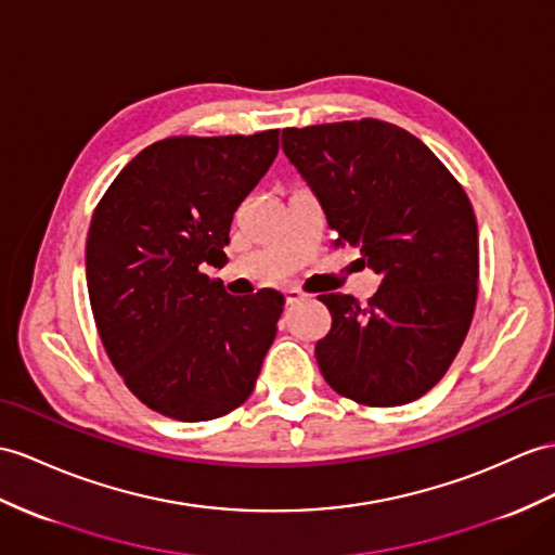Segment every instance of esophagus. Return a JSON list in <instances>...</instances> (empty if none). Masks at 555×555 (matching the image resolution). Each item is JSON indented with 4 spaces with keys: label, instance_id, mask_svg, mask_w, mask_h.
I'll use <instances>...</instances> for the list:
<instances>
[{
    "label": "esophagus",
    "instance_id": "obj_1",
    "mask_svg": "<svg viewBox=\"0 0 555 555\" xmlns=\"http://www.w3.org/2000/svg\"><path fill=\"white\" fill-rule=\"evenodd\" d=\"M306 292H301L299 287H287L285 289V301L292 306V304H299V301H304L306 299Z\"/></svg>",
    "mask_w": 555,
    "mask_h": 555
}]
</instances>
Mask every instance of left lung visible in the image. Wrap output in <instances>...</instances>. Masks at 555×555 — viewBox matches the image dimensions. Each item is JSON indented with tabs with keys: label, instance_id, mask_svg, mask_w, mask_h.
<instances>
[{
	"label": "left lung",
	"instance_id": "left-lung-1",
	"mask_svg": "<svg viewBox=\"0 0 555 555\" xmlns=\"http://www.w3.org/2000/svg\"><path fill=\"white\" fill-rule=\"evenodd\" d=\"M334 247H356L382 285L367 304L324 294L315 344L336 393L396 408L434 388L462 348L478 296V225L464 188L428 147L379 119L282 131Z\"/></svg>",
	"mask_w": 555,
	"mask_h": 555
}]
</instances>
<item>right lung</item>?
I'll list each match as a JSON object with an SVG mask.
<instances>
[{"mask_svg": "<svg viewBox=\"0 0 555 555\" xmlns=\"http://www.w3.org/2000/svg\"><path fill=\"white\" fill-rule=\"evenodd\" d=\"M278 151L280 129L157 141L117 173L93 211V320L131 393L159 414L207 422L251 396L285 296H231L202 266L225 256L233 214Z\"/></svg>", "mask_w": 555, "mask_h": 555, "instance_id": "obj_1", "label": "right lung"}]
</instances>
